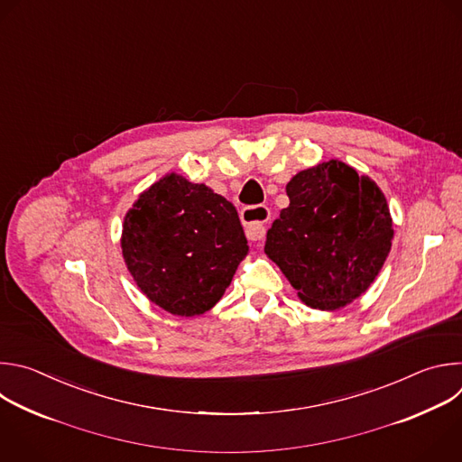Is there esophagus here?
<instances>
[{"mask_svg": "<svg viewBox=\"0 0 462 462\" xmlns=\"http://www.w3.org/2000/svg\"><path fill=\"white\" fill-rule=\"evenodd\" d=\"M242 224L245 227V235L249 240H262L267 233V220L271 218V213L265 206H251L244 208L240 213Z\"/></svg>", "mask_w": 462, "mask_h": 462, "instance_id": "esophagus-1", "label": "esophagus"}]
</instances>
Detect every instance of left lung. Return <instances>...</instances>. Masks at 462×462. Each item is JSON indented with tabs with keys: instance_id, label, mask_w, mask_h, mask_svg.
<instances>
[{
	"instance_id": "obj_1",
	"label": "left lung",
	"mask_w": 462,
	"mask_h": 462,
	"mask_svg": "<svg viewBox=\"0 0 462 462\" xmlns=\"http://www.w3.org/2000/svg\"><path fill=\"white\" fill-rule=\"evenodd\" d=\"M290 206L267 231L265 254L310 308L337 311L362 297L393 242L384 193L355 167L328 160L297 172Z\"/></svg>"
}]
</instances>
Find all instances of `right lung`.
<instances>
[{"instance_id":"obj_1","label":"right lung","mask_w":462,"mask_h":462,"mask_svg":"<svg viewBox=\"0 0 462 462\" xmlns=\"http://www.w3.org/2000/svg\"><path fill=\"white\" fill-rule=\"evenodd\" d=\"M120 245L140 291L178 317L209 311L249 253L235 206L178 172L138 195L124 217Z\"/></svg>"}]
</instances>
